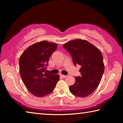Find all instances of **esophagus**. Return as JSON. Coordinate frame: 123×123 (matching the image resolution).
Listing matches in <instances>:
<instances>
[{
  "label": "esophagus",
  "mask_w": 123,
  "mask_h": 123,
  "mask_svg": "<svg viewBox=\"0 0 123 123\" xmlns=\"http://www.w3.org/2000/svg\"><path fill=\"white\" fill-rule=\"evenodd\" d=\"M60 76H61V77H63V78H66L68 76L67 75H62V74H60Z\"/></svg>",
  "instance_id": "esophagus-1"
}]
</instances>
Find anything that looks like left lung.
Here are the masks:
<instances>
[{
	"label": "left lung",
	"mask_w": 123,
	"mask_h": 123,
	"mask_svg": "<svg viewBox=\"0 0 123 123\" xmlns=\"http://www.w3.org/2000/svg\"><path fill=\"white\" fill-rule=\"evenodd\" d=\"M63 47L72 56L74 65L81 66L80 76L69 86L70 92L78 97L86 98L98 88L105 66L101 51L86 40L77 39L65 43Z\"/></svg>",
	"instance_id": "left-lung-1"
}]
</instances>
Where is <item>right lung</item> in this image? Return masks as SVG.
<instances>
[{
    "label": "right lung",
    "mask_w": 123,
    "mask_h": 123,
    "mask_svg": "<svg viewBox=\"0 0 123 123\" xmlns=\"http://www.w3.org/2000/svg\"><path fill=\"white\" fill-rule=\"evenodd\" d=\"M57 48V44L43 41L30 46L20 56L19 74L29 92L41 98L53 91L59 76L45 72L49 57Z\"/></svg>",
    "instance_id": "obj_1"
}]
</instances>
